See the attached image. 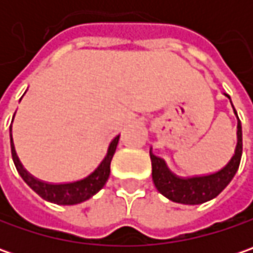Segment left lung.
I'll use <instances>...</instances> for the list:
<instances>
[{
  "label": "left lung",
  "instance_id": "1",
  "mask_svg": "<svg viewBox=\"0 0 253 253\" xmlns=\"http://www.w3.org/2000/svg\"><path fill=\"white\" fill-rule=\"evenodd\" d=\"M228 95V94H227ZM229 97V95H228ZM238 142L231 161L218 171L191 177H179L171 173L163 159L149 152L152 161V179L165 197L181 204H201L217 197L235 176L242 156V128L238 122Z\"/></svg>",
  "mask_w": 253,
  "mask_h": 253
}]
</instances>
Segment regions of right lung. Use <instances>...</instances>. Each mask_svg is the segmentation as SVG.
I'll return each mask as SVG.
<instances>
[{
	"label": "right lung",
	"mask_w": 253,
	"mask_h": 253,
	"mask_svg": "<svg viewBox=\"0 0 253 253\" xmlns=\"http://www.w3.org/2000/svg\"><path fill=\"white\" fill-rule=\"evenodd\" d=\"M118 139H120V135L112 139L108 152H107V156L102 159L101 163L98 165V168L92 173H90L87 177L82 180H76V181H70V183H59V184L46 183V181H42V180L34 177L32 174H29L22 168L21 162L16 156L12 138H11V153H12V161H14L18 173L21 174V177L25 180V183L34 190L35 193H38L42 199L47 200L50 203L72 206V204H77V203L88 200L97 191H100L104 187L105 181L108 180V176H110V166H111L112 156H114L117 145H118Z\"/></svg>",
	"instance_id": "add662e5"
}]
</instances>
